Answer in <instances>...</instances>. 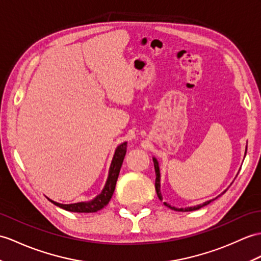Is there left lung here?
Wrapping results in <instances>:
<instances>
[{
    "mask_svg": "<svg viewBox=\"0 0 261 261\" xmlns=\"http://www.w3.org/2000/svg\"><path fill=\"white\" fill-rule=\"evenodd\" d=\"M246 153H247V147H246V151H245V155H246ZM152 159H153L154 170H155V175H156V178H155V191H156V195H158V198H159L160 200H162V195H161V174H160L159 162H158V160H156V159L154 158V156H153ZM214 200H215V199L208 200V201L203 202L202 204L193 205V207H188V208H175V207H172V205H170V204L167 203V202H163V204H165L166 207L170 208V209H172V210H174V211H182V213H186V211H193V210H198V209H200V208H202V207H204V205L209 204L211 201H214Z\"/></svg>",
    "mask_w": 261,
    "mask_h": 261,
    "instance_id": "left-lung-1",
    "label": "left lung"
}]
</instances>
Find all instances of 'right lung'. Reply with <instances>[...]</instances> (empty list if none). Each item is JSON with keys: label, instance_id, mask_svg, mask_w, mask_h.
<instances>
[{"label": "right lung", "instance_id": "add662e5", "mask_svg": "<svg viewBox=\"0 0 261 261\" xmlns=\"http://www.w3.org/2000/svg\"><path fill=\"white\" fill-rule=\"evenodd\" d=\"M126 152V142H123L119 144L116 151H114L113 158L110 165V169H109V174L108 179L106 181V185L103 187L101 193L98 196L93 198L90 201H82V202H76V203H69V204H63L59 203L57 201H53V200L48 199L52 203H54L58 207L62 208L66 211H71V213H82V214H93L96 211L101 210L105 208L106 205L110 201L112 198V195L116 189V184L119 177V172L121 166H122V162L124 159V155Z\"/></svg>", "mask_w": 261, "mask_h": 261}]
</instances>
